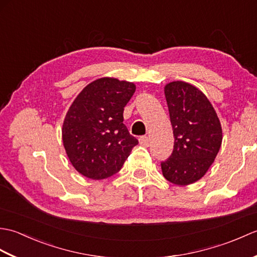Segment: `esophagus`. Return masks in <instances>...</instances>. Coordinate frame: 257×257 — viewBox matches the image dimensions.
Wrapping results in <instances>:
<instances>
[{
    "mask_svg": "<svg viewBox=\"0 0 257 257\" xmlns=\"http://www.w3.org/2000/svg\"><path fill=\"white\" fill-rule=\"evenodd\" d=\"M139 143H140V145H143L144 147H149L150 138L148 137V136H143V137L139 138Z\"/></svg>",
    "mask_w": 257,
    "mask_h": 257,
    "instance_id": "obj_1",
    "label": "esophagus"
}]
</instances>
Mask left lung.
<instances>
[{
    "label": "left lung",
    "mask_w": 257,
    "mask_h": 257,
    "mask_svg": "<svg viewBox=\"0 0 257 257\" xmlns=\"http://www.w3.org/2000/svg\"><path fill=\"white\" fill-rule=\"evenodd\" d=\"M165 95L174 146L171 156L161 162L162 174L173 184L188 185L214 162L222 144L221 122L206 96L193 85L172 81L166 85Z\"/></svg>",
    "instance_id": "8db88e82"
}]
</instances>
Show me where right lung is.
Listing matches in <instances>:
<instances>
[{
  "instance_id": "obj_1",
  "label": "right lung",
  "mask_w": 257,
  "mask_h": 257,
  "mask_svg": "<svg viewBox=\"0 0 257 257\" xmlns=\"http://www.w3.org/2000/svg\"><path fill=\"white\" fill-rule=\"evenodd\" d=\"M134 83L103 77L79 92L65 117L62 136L69 161L83 176L101 180L122 168L138 140L123 123Z\"/></svg>"
}]
</instances>
